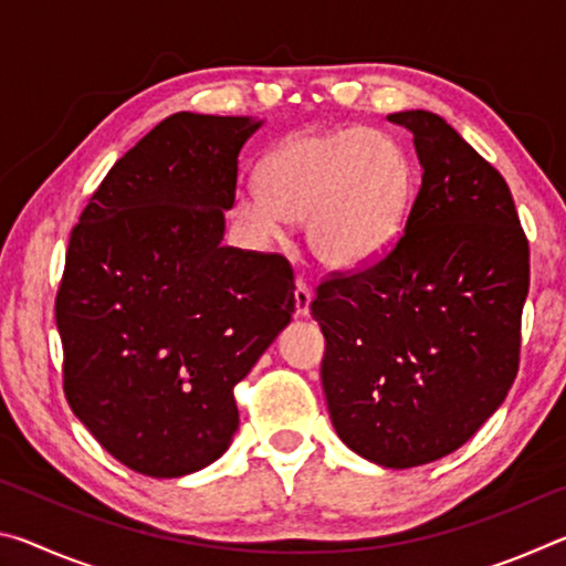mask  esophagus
Wrapping results in <instances>:
<instances>
[{
    "label": "esophagus",
    "instance_id": "esophagus-1",
    "mask_svg": "<svg viewBox=\"0 0 566 566\" xmlns=\"http://www.w3.org/2000/svg\"><path fill=\"white\" fill-rule=\"evenodd\" d=\"M310 306H312L310 286H306L302 280H296V284H294V312H296V317H306V314H310Z\"/></svg>",
    "mask_w": 566,
    "mask_h": 566
}]
</instances>
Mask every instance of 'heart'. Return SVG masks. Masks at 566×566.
I'll list each match as a JSON object with an SVG mask.
<instances>
[{"label":"heart","mask_w":566,"mask_h":566,"mask_svg":"<svg viewBox=\"0 0 566 566\" xmlns=\"http://www.w3.org/2000/svg\"><path fill=\"white\" fill-rule=\"evenodd\" d=\"M260 189L234 202L249 237L274 242L290 222H306L314 260L334 272H359L385 260L405 232L415 169L385 132H302L264 157Z\"/></svg>","instance_id":"heart-1"}]
</instances>
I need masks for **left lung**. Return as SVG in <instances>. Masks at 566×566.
<instances>
[{"mask_svg": "<svg viewBox=\"0 0 566 566\" xmlns=\"http://www.w3.org/2000/svg\"><path fill=\"white\" fill-rule=\"evenodd\" d=\"M415 137L421 187L385 260L324 282L312 302L322 387L352 452L387 469L452 454L520 367L530 244L512 191L434 112L387 117Z\"/></svg>", "mask_w": 566, "mask_h": 566, "instance_id": "left-lung-1", "label": "left lung"}]
</instances>
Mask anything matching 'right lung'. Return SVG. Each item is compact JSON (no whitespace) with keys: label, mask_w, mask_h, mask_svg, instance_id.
Instances as JSON below:
<instances>
[{"label":"right lung","mask_w":566,"mask_h":566,"mask_svg":"<svg viewBox=\"0 0 566 566\" xmlns=\"http://www.w3.org/2000/svg\"><path fill=\"white\" fill-rule=\"evenodd\" d=\"M264 119L177 112L109 169L56 292L64 391L134 472L175 479L232 444V389L294 314L284 256L224 247L239 151Z\"/></svg>","instance_id":"obj_1"}]
</instances>
